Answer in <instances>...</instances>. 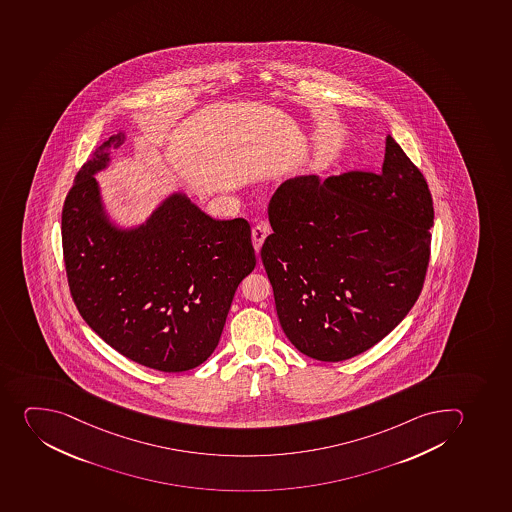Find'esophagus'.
<instances>
[{"label":"esophagus","mask_w":512,"mask_h":512,"mask_svg":"<svg viewBox=\"0 0 512 512\" xmlns=\"http://www.w3.org/2000/svg\"><path fill=\"white\" fill-rule=\"evenodd\" d=\"M268 232H270V229H268L267 224H257V226L252 229V242H254L255 250H260V247H262L263 240H265V237H267Z\"/></svg>","instance_id":"obj_1"}]
</instances>
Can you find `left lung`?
Masks as SVG:
<instances>
[{"label":"left lung","instance_id":"8db88e82","mask_svg":"<svg viewBox=\"0 0 512 512\" xmlns=\"http://www.w3.org/2000/svg\"><path fill=\"white\" fill-rule=\"evenodd\" d=\"M262 262L283 333L316 361L351 359L415 305L430 260L427 181L387 135L380 173L283 183L268 206Z\"/></svg>","mask_w":512,"mask_h":512}]
</instances>
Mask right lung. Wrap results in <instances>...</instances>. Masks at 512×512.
<instances>
[{
	"label": "right lung",
	"instance_id": "1",
	"mask_svg": "<svg viewBox=\"0 0 512 512\" xmlns=\"http://www.w3.org/2000/svg\"><path fill=\"white\" fill-rule=\"evenodd\" d=\"M118 132L77 173L62 209L72 300L108 346L156 371L194 369L211 356L235 290L255 268L245 219L217 221L184 191L136 226L113 221L95 174L125 143Z\"/></svg>",
	"mask_w": 512,
	"mask_h": 512
}]
</instances>
